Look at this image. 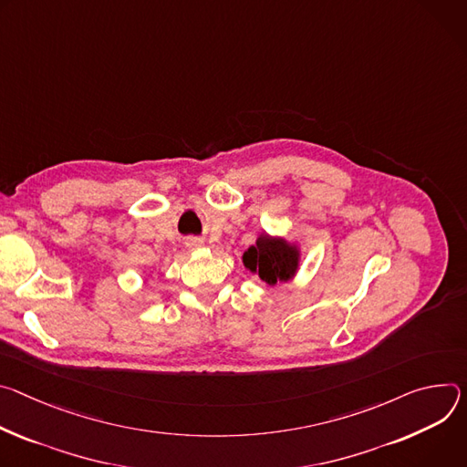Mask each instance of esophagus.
<instances>
[{"mask_svg":"<svg viewBox=\"0 0 467 467\" xmlns=\"http://www.w3.org/2000/svg\"><path fill=\"white\" fill-rule=\"evenodd\" d=\"M202 244H203V241L198 239V237H189V239H187V248H191V250H196V248H200Z\"/></svg>","mask_w":467,"mask_h":467,"instance_id":"34e87169","label":"esophagus"}]
</instances>
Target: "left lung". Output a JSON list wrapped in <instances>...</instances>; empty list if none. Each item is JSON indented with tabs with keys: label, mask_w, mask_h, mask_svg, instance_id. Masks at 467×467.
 <instances>
[{
	"label": "left lung",
	"mask_w": 467,
	"mask_h": 467,
	"mask_svg": "<svg viewBox=\"0 0 467 467\" xmlns=\"http://www.w3.org/2000/svg\"><path fill=\"white\" fill-rule=\"evenodd\" d=\"M243 262L252 273L260 275L264 282L275 285L276 282H287L295 275L298 267V254L284 241L260 237L255 246H250L244 252Z\"/></svg>",
	"instance_id": "1"
}]
</instances>
